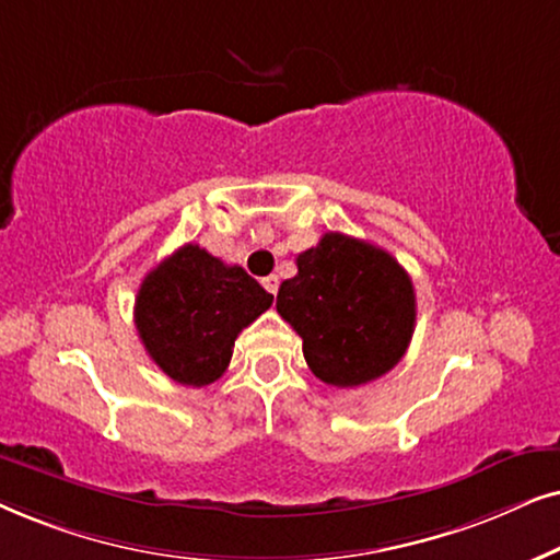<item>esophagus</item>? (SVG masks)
<instances>
[{"label": "esophagus", "mask_w": 560, "mask_h": 560, "mask_svg": "<svg viewBox=\"0 0 560 560\" xmlns=\"http://www.w3.org/2000/svg\"><path fill=\"white\" fill-rule=\"evenodd\" d=\"M260 284L266 287V292H271V294H276L279 292V276L276 273H271V276H266V279H260Z\"/></svg>", "instance_id": "34e87169"}]
</instances>
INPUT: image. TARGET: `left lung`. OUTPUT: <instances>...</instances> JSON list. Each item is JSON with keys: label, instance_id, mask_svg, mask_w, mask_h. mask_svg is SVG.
<instances>
[{"label": "left lung", "instance_id": "left-lung-1", "mask_svg": "<svg viewBox=\"0 0 560 560\" xmlns=\"http://www.w3.org/2000/svg\"><path fill=\"white\" fill-rule=\"evenodd\" d=\"M276 310L302 338L319 382L353 389L392 371L412 340L415 287L397 258L366 241L325 233L296 256Z\"/></svg>", "mask_w": 560, "mask_h": 560}]
</instances>
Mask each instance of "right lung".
Returning a JSON list of instances; mask_svg holds the SVG:
<instances>
[{
  "label": "right lung",
  "instance_id": "1",
  "mask_svg": "<svg viewBox=\"0 0 560 560\" xmlns=\"http://www.w3.org/2000/svg\"><path fill=\"white\" fill-rule=\"evenodd\" d=\"M271 302L273 294L241 266L186 243L148 271L136 296V327L163 374L207 386L225 374L235 338Z\"/></svg>",
  "mask_w": 560,
  "mask_h": 560
}]
</instances>
